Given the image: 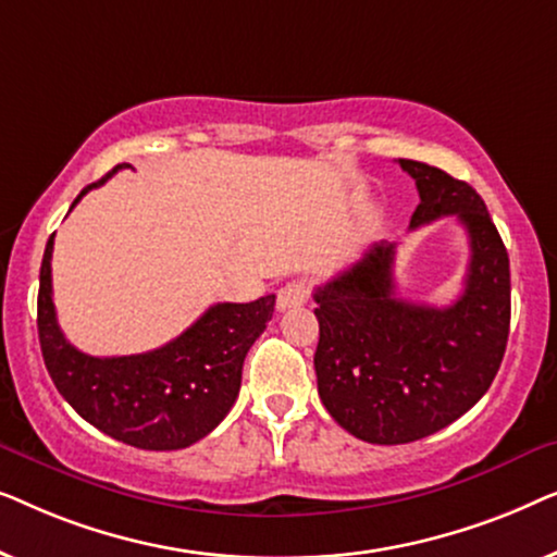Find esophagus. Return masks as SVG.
Listing matches in <instances>:
<instances>
[{
	"label": "esophagus",
	"instance_id": "esophagus-1",
	"mask_svg": "<svg viewBox=\"0 0 557 557\" xmlns=\"http://www.w3.org/2000/svg\"><path fill=\"white\" fill-rule=\"evenodd\" d=\"M309 301V284L304 278H294L288 281L278 288V296H276V307L281 311L286 309H296V307H304V304Z\"/></svg>",
	"mask_w": 557,
	"mask_h": 557
}]
</instances>
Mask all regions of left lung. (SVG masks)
<instances>
[{
	"label": "left lung",
	"mask_w": 557,
	"mask_h": 557,
	"mask_svg": "<svg viewBox=\"0 0 557 557\" xmlns=\"http://www.w3.org/2000/svg\"><path fill=\"white\" fill-rule=\"evenodd\" d=\"M416 180L410 231L454 215L469 235L463 292L448 307L395 296V243L314 288L319 398L342 429L380 446L446 429L490 391L509 334V256L482 197L438 166L398 159Z\"/></svg>",
	"instance_id": "left-lung-1"
}]
</instances>
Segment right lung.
Returning <instances> with one entry per match:
<instances>
[{
    "mask_svg": "<svg viewBox=\"0 0 557 557\" xmlns=\"http://www.w3.org/2000/svg\"><path fill=\"white\" fill-rule=\"evenodd\" d=\"M75 197L71 210L88 189ZM52 238L45 246L37 294V334L52 383L83 421L106 436L147 451H177L208 436L227 416L240 391L243 360L271 322L276 296L250 304H215L197 322L141 355L94 357L75 349L60 332L52 304Z\"/></svg>",
    "mask_w": 557,
    "mask_h": 557,
    "instance_id": "obj_1",
    "label": "right lung"
}]
</instances>
